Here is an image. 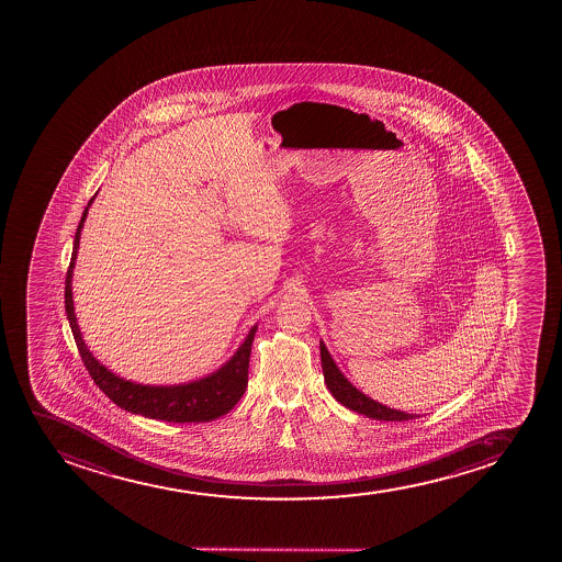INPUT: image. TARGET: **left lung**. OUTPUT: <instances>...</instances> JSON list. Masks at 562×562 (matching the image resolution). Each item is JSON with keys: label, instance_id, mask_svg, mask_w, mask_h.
Here are the masks:
<instances>
[{"label": "left lung", "instance_id": "1", "mask_svg": "<svg viewBox=\"0 0 562 562\" xmlns=\"http://www.w3.org/2000/svg\"><path fill=\"white\" fill-rule=\"evenodd\" d=\"M321 360H323L324 382L328 386L331 395L336 397L342 407L350 408L355 413L363 414L368 418L381 419V422H405V419L418 418L416 414L403 413L395 408L386 407L379 401L371 400L366 394H361L358 387L352 386L341 371L336 366V361L331 360L326 345L321 341Z\"/></svg>", "mask_w": 562, "mask_h": 562}]
</instances>
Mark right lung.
<instances>
[{
  "label": "right lung",
  "mask_w": 562,
  "mask_h": 562,
  "mask_svg": "<svg viewBox=\"0 0 562 562\" xmlns=\"http://www.w3.org/2000/svg\"><path fill=\"white\" fill-rule=\"evenodd\" d=\"M93 199L88 202L80 223H78L75 244H72L71 265L67 270V278H65V313L69 318L78 352L85 361L88 373L91 374V379L98 384L99 390H103V394L109 395V400L114 401L123 411L140 414L146 418L175 422V424L210 422V419L220 418L234 408V405L241 400V395L246 392L249 356H251V345L257 326H252L251 331L247 334L246 341L239 345L236 355L226 361L223 368L217 369L215 373L207 374L201 381L178 384V386H144V384H135V382L120 379L117 374L104 368L103 363H99L88 350V345L78 329L77 315L72 307L71 281L78 244H80V233H82L88 207Z\"/></svg>",
  "instance_id": "add662e5"
}]
</instances>
